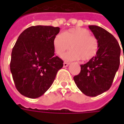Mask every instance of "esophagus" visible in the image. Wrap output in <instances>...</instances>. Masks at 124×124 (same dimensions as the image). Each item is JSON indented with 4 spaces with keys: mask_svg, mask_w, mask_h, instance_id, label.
Listing matches in <instances>:
<instances>
[{
    "mask_svg": "<svg viewBox=\"0 0 124 124\" xmlns=\"http://www.w3.org/2000/svg\"><path fill=\"white\" fill-rule=\"evenodd\" d=\"M69 64H70V63H68V62H64V68H66V67H68V66H69Z\"/></svg>",
    "mask_w": 124,
    "mask_h": 124,
    "instance_id": "34e87169",
    "label": "esophagus"
}]
</instances>
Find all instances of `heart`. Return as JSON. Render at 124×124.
Wrapping results in <instances>:
<instances>
[{
	"instance_id": "obj_1",
	"label": "heart",
	"mask_w": 124,
	"mask_h": 124,
	"mask_svg": "<svg viewBox=\"0 0 124 124\" xmlns=\"http://www.w3.org/2000/svg\"><path fill=\"white\" fill-rule=\"evenodd\" d=\"M54 52L62 56L69 49L64 58L67 61H87L96 56L99 49L97 39L91 35L90 31L83 28H74L64 31L61 35H56L53 39Z\"/></svg>"
}]
</instances>
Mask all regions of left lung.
Returning <instances> with one entry per match:
<instances>
[{
	"instance_id": "8db88e82",
	"label": "left lung",
	"mask_w": 124,
	"mask_h": 124,
	"mask_svg": "<svg viewBox=\"0 0 124 124\" xmlns=\"http://www.w3.org/2000/svg\"><path fill=\"white\" fill-rule=\"evenodd\" d=\"M89 28L99 44L98 53L73 77L77 86L84 94L96 96L111 87L120 66V47L115 38L101 27L94 25Z\"/></svg>"
}]
</instances>
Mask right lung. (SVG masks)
Wrapping results in <instances>:
<instances>
[{
  "label": "right lung",
  "mask_w": 124,
  "mask_h": 124,
  "mask_svg": "<svg viewBox=\"0 0 124 124\" xmlns=\"http://www.w3.org/2000/svg\"><path fill=\"white\" fill-rule=\"evenodd\" d=\"M58 27L31 26L18 37L12 49L10 70L16 89L30 98L42 96L63 67V60L54 56L53 39Z\"/></svg>",
  "instance_id": "add662e5"
}]
</instances>
